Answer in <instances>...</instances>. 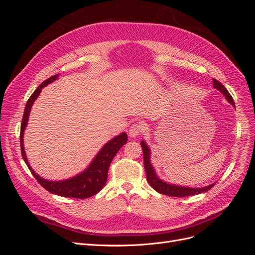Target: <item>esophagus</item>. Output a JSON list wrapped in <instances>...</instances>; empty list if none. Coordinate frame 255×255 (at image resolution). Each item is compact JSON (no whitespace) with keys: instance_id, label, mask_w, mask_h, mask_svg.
Listing matches in <instances>:
<instances>
[{"instance_id":"obj_1","label":"esophagus","mask_w":255,"mask_h":255,"mask_svg":"<svg viewBox=\"0 0 255 255\" xmlns=\"http://www.w3.org/2000/svg\"><path fill=\"white\" fill-rule=\"evenodd\" d=\"M141 132H143V127L139 123H136V125H133L128 129V136L130 138H136L138 135H140Z\"/></svg>"}]
</instances>
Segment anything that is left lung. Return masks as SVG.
I'll list each match as a JSON object with an SVG mask.
<instances>
[{"label": "left lung", "instance_id": "8db88e82", "mask_svg": "<svg viewBox=\"0 0 255 255\" xmlns=\"http://www.w3.org/2000/svg\"><path fill=\"white\" fill-rule=\"evenodd\" d=\"M213 86L215 89H217L218 91L221 92L223 97L226 98V100L229 103H231L235 107L233 98L231 97L229 91L225 88V86H223L220 82L213 79ZM140 144H141L142 152H143V164H144V170L146 173V179H148L150 186L153 189H155L157 192H159V194L171 196V197L194 196V195H198V194H203V192L210 190L216 184V182H215V183L207 185V186H204V187L194 188V187H188V186H181V185H176V184H170V183H167L163 180H160L158 175L156 174L155 169H154V167L151 164V150L149 148V145L146 144V142L144 140H141Z\"/></svg>", "mask_w": 255, "mask_h": 255}]
</instances>
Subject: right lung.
<instances>
[{"instance_id": "add662e5", "label": "right lung", "mask_w": 255, "mask_h": 255, "mask_svg": "<svg viewBox=\"0 0 255 255\" xmlns=\"http://www.w3.org/2000/svg\"><path fill=\"white\" fill-rule=\"evenodd\" d=\"M58 76L59 74H55L51 76L48 80L42 82L40 86L34 91V94L27 100L24 114H23L20 132V146L22 157L24 159L30 172H32V174L36 177L38 183H39L43 188L50 191L51 194L66 198L86 199L95 196L104 187V185L107 181V172H109V168L112 160L116 154H117V152L122 148L123 144L127 143L128 135L127 133H121L120 135L114 137L110 141H107L102 146L101 150L98 152L94 159L91 160L90 165L85 169L84 171L70 177V179L63 181H50L47 179H43L40 175H38L33 170V168L30 167L27 160L24 150V144H23V137H24V130L27 126L29 114L30 111H32V106L36 101V99L40 95L42 88L48 86L49 84L55 82L58 79Z\"/></svg>"}]
</instances>
